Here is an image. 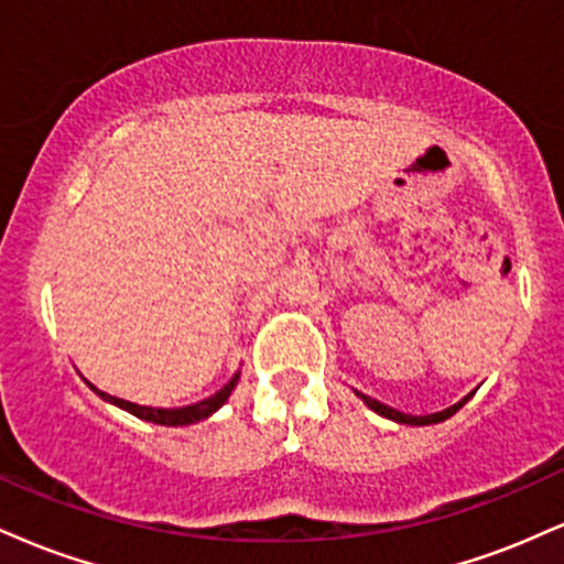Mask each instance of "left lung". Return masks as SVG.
Wrapping results in <instances>:
<instances>
[{"label":"left lung","mask_w":564,"mask_h":564,"mask_svg":"<svg viewBox=\"0 0 564 564\" xmlns=\"http://www.w3.org/2000/svg\"><path fill=\"white\" fill-rule=\"evenodd\" d=\"M360 394V392H358ZM360 398H364V403L371 408V411H377L379 416H387V419H392V422H398V424H411V426H424V424H437V422H445V419H451L453 413L458 411V408H462L464 403H467V400L471 398V394H467V398L464 400H458L456 405H451V408H445V411H437V413H430V416H411V413H400V411H394V408H390V405H384V403H379V400H373V398H368V394H360Z\"/></svg>","instance_id":"8db88e82"}]
</instances>
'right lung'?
Here are the masks:
<instances>
[{"instance_id":"add662e5","label":"right lung","mask_w":564,"mask_h":564,"mask_svg":"<svg viewBox=\"0 0 564 564\" xmlns=\"http://www.w3.org/2000/svg\"><path fill=\"white\" fill-rule=\"evenodd\" d=\"M87 381V379H84ZM89 384V381H87ZM238 384V373L232 377L228 384L223 387V390L212 394V398L200 400V403H193V405H185V408H151V405H138V403H129V400H121V398H113V394L97 390L95 384H89V390L95 394H100L102 400H108V403L124 408V411L132 413V416L142 419V422H151V424H161V426H185V424H196L200 419L212 416V413L217 411V408L225 405V400L230 398L232 387Z\"/></svg>"}]
</instances>
